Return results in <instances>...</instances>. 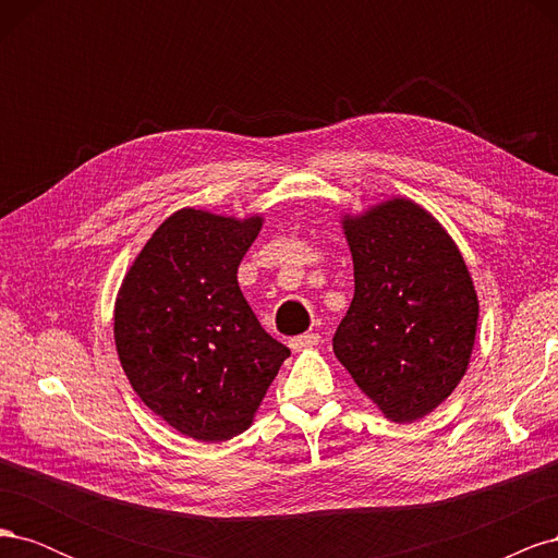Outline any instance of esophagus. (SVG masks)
Segmentation results:
<instances>
[{
	"label": "esophagus",
	"mask_w": 558,
	"mask_h": 558,
	"mask_svg": "<svg viewBox=\"0 0 558 558\" xmlns=\"http://www.w3.org/2000/svg\"><path fill=\"white\" fill-rule=\"evenodd\" d=\"M318 340H320V335H318V332H305V335H298V337H293V340L289 342V347H291L293 351H302V349L316 347V344H318Z\"/></svg>",
	"instance_id": "1"
}]
</instances>
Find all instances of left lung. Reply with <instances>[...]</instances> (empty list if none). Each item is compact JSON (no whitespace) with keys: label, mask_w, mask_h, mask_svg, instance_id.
<instances>
[{"label":"left lung","mask_w":558,"mask_h":558,"mask_svg":"<svg viewBox=\"0 0 558 558\" xmlns=\"http://www.w3.org/2000/svg\"><path fill=\"white\" fill-rule=\"evenodd\" d=\"M353 300L332 351L396 424L424 418L453 393L475 349L480 300L451 234L410 197L342 214Z\"/></svg>","instance_id":"8db88e82"}]
</instances>
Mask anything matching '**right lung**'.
I'll list each match as a JSON object with an SVG mask.
<instances>
[{"label":"right lung","mask_w":558,"mask_h":558,"mask_svg":"<svg viewBox=\"0 0 558 558\" xmlns=\"http://www.w3.org/2000/svg\"><path fill=\"white\" fill-rule=\"evenodd\" d=\"M263 216L183 207L132 260L113 342L134 393L197 442L244 433L291 351L267 335L238 283Z\"/></svg>","instance_id":"add662e5"}]
</instances>
